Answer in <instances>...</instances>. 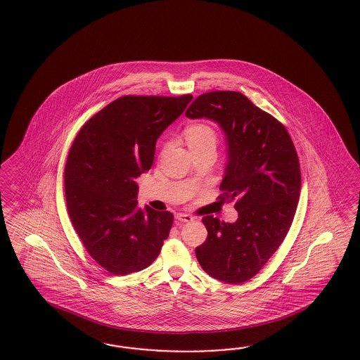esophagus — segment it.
<instances>
[{"label": "esophagus", "instance_id": "1", "mask_svg": "<svg viewBox=\"0 0 360 360\" xmlns=\"http://www.w3.org/2000/svg\"><path fill=\"white\" fill-rule=\"evenodd\" d=\"M175 217H176L178 221H182V223H188V221H193V220H194L193 216H190V214H176Z\"/></svg>", "mask_w": 360, "mask_h": 360}]
</instances>
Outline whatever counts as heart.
Instances as JSON below:
<instances>
[{
    "instance_id": "1",
    "label": "heart",
    "mask_w": 360,
    "mask_h": 360,
    "mask_svg": "<svg viewBox=\"0 0 360 360\" xmlns=\"http://www.w3.org/2000/svg\"><path fill=\"white\" fill-rule=\"evenodd\" d=\"M185 136L191 149L210 146V144L216 146V141H217V135L214 128L205 123L190 124L185 129Z\"/></svg>"
}]
</instances>
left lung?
<instances>
[{"instance_id": "left-lung-1", "label": "left lung", "mask_w": 360, "mask_h": 360, "mask_svg": "<svg viewBox=\"0 0 360 360\" xmlns=\"http://www.w3.org/2000/svg\"><path fill=\"white\" fill-rule=\"evenodd\" d=\"M207 117L226 136L228 165L219 198L236 199V223L205 216L207 240L195 249L198 262L217 281L252 279L278 250L299 203L302 173L291 136L282 123L238 91H210L187 108Z\"/></svg>"}]
</instances>
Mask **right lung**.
I'll return each instance as SVG.
<instances>
[{
	"label": "right lung",
	"instance_id": "obj_1",
	"mask_svg": "<svg viewBox=\"0 0 360 360\" xmlns=\"http://www.w3.org/2000/svg\"><path fill=\"white\" fill-rule=\"evenodd\" d=\"M191 99L117 98L72 144L64 173L69 217L90 257L112 275L146 269L169 236L174 216L139 208L135 178L150 169L157 139Z\"/></svg>",
	"mask_w": 360,
	"mask_h": 360
}]
</instances>
